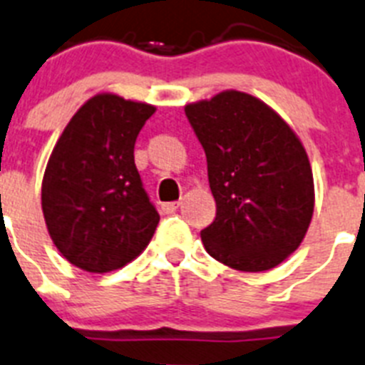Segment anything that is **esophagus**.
Wrapping results in <instances>:
<instances>
[{
	"label": "esophagus",
	"instance_id": "1",
	"mask_svg": "<svg viewBox=\"0 0 365 365\" xmlns=\"http://www.w3.org/2000/svg\"><path fill=\"white\" fill-rule=\"evenodd\" d=\"M179 201H173V203H164L162 205V212L164 214H173L179 208Z\"/></svg>",
	"mask_w": 365,
	"mask_h": 365
}]
</instances>
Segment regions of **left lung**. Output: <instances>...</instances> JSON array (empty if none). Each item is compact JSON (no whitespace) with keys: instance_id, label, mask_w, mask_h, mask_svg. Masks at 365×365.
Segmentation results:
<instances>
[{"instance_id":"1","label":"left lung","mask_w":365,"mask_h":365,"mask_svg":"<svg viewBox=\"0 0 365 365\" xmlns=\"http://www.w3.org/2000/svg\"><path fill=\"white\" fill-rule=\"evenodd\" d=\"M207 155L216 220L207 253L238 272H266L301 245L314 214L310 160L294 129L251 93L225 90L185 107Z\"/></svg>"}]
</instances>
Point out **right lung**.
I'll list each match as a JSON object with an SVG mask.
<instances>
[{
	"label": "right lung",
	"instance_id": "add662e5",
	"mask_svg": "<svg viewBox=\"0 0 365 365\" xmlns=\"http://www.w3.org/2000/svg\"><path fill=\"white\" fill-rule=\"evenodd\" d=\"M155 110L118 93H96L53 148L42 212L55 247L76 267L114 272L151 242L160 216L140 180L135 142Z\"/></svg>",
	"mask_w": 365,
	"mask_h": 365
}]
</instances>
